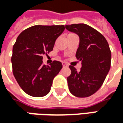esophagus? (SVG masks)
Segmentation results:
<instances>
[{
	"label": "esophagus",
	"mask_w": 123,
	"mask_h": 123,
	"mask_svg": "<svg viewBox=\"0 0 123 123\" xmlns=\"http://www.w3.org/2000/svg\"><path fill=\"white\" fill-rule=\"evenodd\" d=\"M62 64V66H63V68H67V67H68V65H67L65 62H63Z\"/></svg>",
	"instance_id": "1"
}]
</instances>
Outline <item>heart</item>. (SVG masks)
I'll return each mask as SVG.
<instances>
[{
	"mask_svg": "<svg viewBox=\"0 0 123 123\" xmlns=\"http://www.w3.org/2000/svg\"><path fill=\"white\" fill-rule=\"evenodd\" d=\"M70 35H73V33H70V34H68V36H70Z\"/></svg>",
	"mask_w": 123,
	"mask_h": 123,
	"instance_id": "b5f03b06",
	"label": "heart"
}]
</instances>
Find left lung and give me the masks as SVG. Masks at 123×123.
Returning <instances> with one entry per match:
<instances>
[{"label":"left lung","mask_w":123,"mask_h":123,"mask_svg":"<svg viewBox=\"0 0 123 123\" xmlns=\"http://www.w3.org/2000/svg\"><path fill=\"white\" fill-rule=\"evenodd\" d=\"M65 28L80 37L75 57L82 61L80 71L69 66V90L78 98L89 97L99 90L110 70L111 51L108 43L100 33L86 24L68 25Z\"/></svg>","instance_id":"1"}]
</instances>
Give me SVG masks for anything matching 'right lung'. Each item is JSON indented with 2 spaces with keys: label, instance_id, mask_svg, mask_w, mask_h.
<instances>
[{
  "label": "right lung",
  "instance_id": "obj_1",
  "mask_svg": "<svg viewBox=\"0 0 123 123\" xmlns=\"http://www.w3.org/2000/svg\"><path fill=\"white\" fill-rule=\"evenodd\" d=\"M64 25H34L17 37L11 57L12 73L22 90L33 97H43L50 90L54 78L62 68L61 62L43 63V55L53 50Z\"/></svg>",
  "mask_w": 123,
  "mask_h": 123
}]
</instances>
